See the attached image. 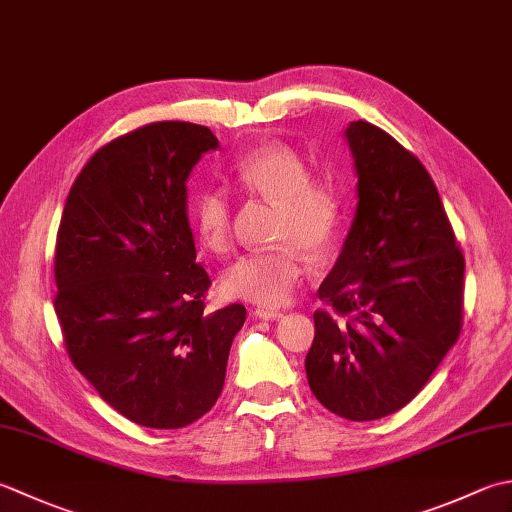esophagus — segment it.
Here are the masks:
<instances>
[{
  "label": "esophagus",
  "instance_id": "34e87169",
  "mask_svg": "<svg viewBox=\"0 0 512 512\" xmlns=\"http://www.w3.org/2000/svg\"><path fill=\"white\" fill-rule=\"evenodd\" d=\"M255 317L270 319V322H273V319L284 317V313H282V310H273V308H255Z\"/></svg>",
  "mask_w": 512,
  "mask_h": 512
}]
</instances>
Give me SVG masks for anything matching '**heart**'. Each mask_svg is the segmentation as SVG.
<instances>
[{"label":"heart","mask_w":512,"mask_h":512,"mask_svg":"<svg viewBox=\"0 0 512 512\" xmlns=\"http://www.w3.org/2000/svg\"><path fill=\"white\" fill-rule=\"evenodd\" d=\"M233 184L246 195L275 202L273 237L279 246L242 255L226 268L222 288L244 302L282 306L302 282L306 253L326 257L344 228V195L333 179L313 177L295 148L262 144L233 166ZM195 233L208 250L222 255L233 244V204L224 188L208 186L190 204Z\"/></svg>","instance_id":"heart-1"}]
</instances>
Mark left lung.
<instances>
[{
	"instance_id": "left-lung-1",
	"label": "left lung",
	"mask_w": 512,
	"mask_h": 512,
	"mask_svg": "<svg viewBox=\"0 0 512 512\" xmlns=\"http://www.w3.org/2000/svg\"><path fill=\"white\" fill-rule=\"evenodd\" d=\"M357 210L319 286L306 355L313 395L330 413L370 422L404 408L462 330L464 255L422 162L368 122L344 130Z\"/></svg>"
}]
</instances>
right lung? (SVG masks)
<instances>
[{"label": "right lung", "mask_w": 512, "mask_h": 512, "mask_svg": "<svg viewBox=\"0 0 512 512\" xmlns=\"http://www.w3.org/2000/svg\"><path fill=\"white\" fill-rule=\"evenodd\" d=\"M210 128L157 122L99 148L70 188L55 246V313L70 362L119 415L184 428L222 395L246 308L204 310L186 182Z\"/></svg>", "instance_id": "right-lung-1"}]
</instances>
